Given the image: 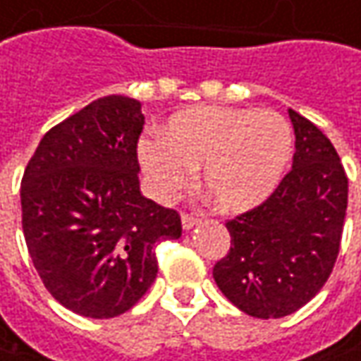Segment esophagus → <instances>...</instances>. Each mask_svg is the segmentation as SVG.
<instances>
[{"label":"esophagus","mask_w":361,"mask_h":361,"mask_svg":"<svg viewBox=\"0 0 361 361\" xmlns=\"http://www.w3.org/2000/svg\"><path fill=\"white\" fill-rule=\"evenodd\" d=\"M200 224V219L192 216V214H181V228L185 231H190L192 228H195Z\"/></svg>","instance_id":"esophagus-1"}]
</instances>
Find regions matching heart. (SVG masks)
<instances>
[{
    "label": "heart",
    "instance_id": "1",
    "mask_svg": "<svg viewBox=\"0 0 361 361\" xmlns=\"http://www.w3.org/2000/svg\"><path fill=\"white\" fill-rule=\"evenodd\" d=\"M292 156V130L280 114L252 107L202 106L168 119L159 140H143L137 157L157 197L169 200L192 181L224 214L262 205Z\"/></svg>",
    "mask_w": 361,
    "mask_h": 361
}]
</instances>
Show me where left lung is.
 Listing matches in <instances>:
<instances>
[{
    "instance_id": "obj_1",
    "label": "left lung",
    "mask_w": 361,
    "mask_h": 361,
    "mask_svg": "<svg viewBox=\"0 0 361 361\" xmlns=\"http://www.w3.org/2000/svg\"><path fill=\"white\" fill-rule=\"evenodd\" d=\"M295 133L290 173L262 205L230 219V252L214 266L221 293L243 314L290 316L328 281L342 242L348 178L310 119L288 109Z\"/></svg>"
}]
</instances>
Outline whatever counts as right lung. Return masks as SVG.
Listing matches in <instances>:
<instances>
[{"instance_id":"add662e5","label":"right lung","mask_w":361,"mask_h":361,"mask_svg":"<svg viewBox=\"0 0 361 361\" xmlns=\"http://www.w3.org/2000/svg\"><path fill=\"white\" fill-rule=\"evenodd\" d=\"M142 104L107 95L47 131L21 180L27 252L47 292L85 317L121 316L156 281L178 212L140 190Z\"/></svg>"}]
</instances>
